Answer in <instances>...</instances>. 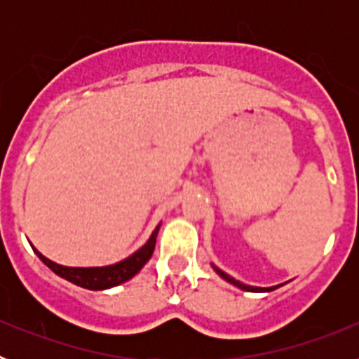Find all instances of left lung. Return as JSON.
Wrapping results in <instances>:
<instances>
[{
	"mask_svg": "<svg viewBox=\"0 0 359 359\" xmlns=\"http://www.w3.org/2000/svg\"><path fill=\"white\" fill-rule=\"evenodd\" d=\"M215 271H217V273L221 275V277H223L224 280L231 282L233 286L241 287V290H244V291H271V290H275V287H252V286H246V284H241L239 280H236V278H231L230 275H226V273H224V271H221V269L215 268Z\"/></svg>",
	"mask_w": 359,
	"mask_h": 359,
	"instance_id": "obj_1",
	"label": "left lung"
}]
</instances>
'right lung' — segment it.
<instances>
[{"label":"right lung","mask_w":359,"mask_h":359,"mask_svg":"<svg viewBox=\"0 0 359 359\" xmlns=\"http://www.w3.org/2000/svg\"><path fill=\"white\" fill-rule=\"evenodd\" d=\"M158 230H160V226H156V230L152 231L151 239L138 252L128 257L126 261L113 266H104V268H66V266L55 264V262H52L44 255H41L37 250L36 253L41 261L48 266L53 273L59 275V277L66 278V280L73 282V284H77L81 287H86V290H107V287L118 286L122 282L129 280V278L135 277L144 268L145 262L151 259L152 252H154V246H156Z\"/></svg>","instance_id":"right-lung-1"}]
</instances>
